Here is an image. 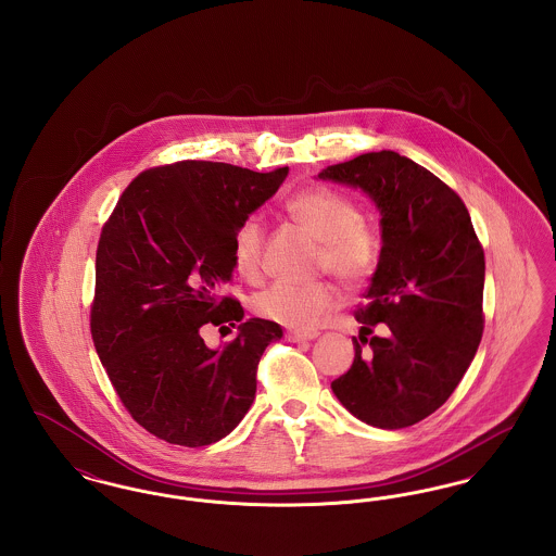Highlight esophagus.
<instances>
[{"mask_svg":"<svg viewBox=\"0 0 556 556\" xmlns=\"http://www.w3.org/2000/svg\"><path fill=\"white\" fill-rule=\"evenodd\" d=\"M286 338L290 340V342H311V340H315L317 338V333L315 331H288L286 333Z\"/></svg>","mask_w":556,"mask_h":556,"instance_id":"34e87169","label":"esophagus"}]
</instances>
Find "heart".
I'll list each match as a JSON object with an SVG mask.
<instances>
[{"label":"heart","instance_id":"obj_1","mask_svg":"<svg viewBox=\"0 0 556 556\" xmlns=\"http://www.w3.org/2000/svg\"><path fill=\"white\" fill-rule=\"evenodd\" d=\"M286 212L317 239L320 273H331L345 288H358L369 279L381 256V239L350 198L329 187H311L291 195ZM265 243V220L258 214L243 216L231 239L233 265L241 277L263 275ZM338 304L340 293L327 281H275L252 295V311L258 317L298 331H313Z\"/></svg>","mask_w":556,"mask_h":556}]
</instances>
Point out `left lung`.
<instances>
[{
  "instance_id": "obj_1",
  "label": "left lung",
  "mask_w": 556,
  "mask_h": 556,
  "mask_svg": "<svg viewBox=\"0 0 556 556\" xmlns=\"http://www.w3.org/2000/svg\"><path fill=\"white\" fill-rule=\"evenodd\" d=\"M320 179L361 187L381 212V256L354 317L352 367L331 383L361 421L402 429L435 413L483 336L485 256L460 195L392 150L327 166ZM386 321L383 339H367Z\"/></svg>"
}]
</instances>
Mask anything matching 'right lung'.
I'll return each instance as SVG.
<instances>
[{
	"mask_svg": "<svg viewBox=\"0 0 556 556\" xmlns=\"http://www.w3.org/2000/svg\"><path fill=\"white\" fill-rule=\"evenodd\" d=\"M288 170L208 160L154 166L132 179L102 227L91 338L123 406L168 444L198 448L231 433L256 394L266 345L283 336L273 320L243 323L238 298L220 290L236 266V225ZM211 324H238L239 336L211 351L201 338Z\"/></svg>",
	"mask_w": 556,
	"mask_h": 556,
	"instance_id": "right-lung-1",
	"label": "right lung"
}]
</instances>
